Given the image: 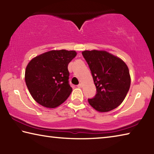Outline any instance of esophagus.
Returning <instances> with one entry per match:
<instances>
[{
    "instance_id": "obj_1",
    "label": "esophagus",
    "mask_w": 154,
    "mask_h": 154,
    "mask_svg": "<svg viewBox=\"0 0 154 154\" xmlns=\"http://www.w3.org/2000/svg\"><path fill=\"white\" fill-rule=\"evenodd\" d=\"M82 83H79V85H77V88H82Z\"/></svg>"
}]
</instances>
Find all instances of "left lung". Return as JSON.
Segmentation results:
<instances>
[{
  "instance_id": "obj_1",
  "label": "left lung",
  "mask_w": 154,
  "mask_h": 154,
  "mask_svg": "<svg viewBox=\"0 0 154 154\" xmlns=\"http://www.w3.org/2000/svg\"><path fill=\"white\" fill-rule=\"evenodd\" d=\"M96 94L88 98L90 105L100 112L113 110L123 102L130 86L129 70L120 58L105 51H84Z\"/></svg>"
}]
</instances>
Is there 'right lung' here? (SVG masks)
<instances>
[{"label": "right lung", "instance_id": "1", "mask_svg": "<svg viewBox=\"0 0 154 154\" xmlns=\"http://www.w3.org/2000/svg\"><path fill=\"white\" fill-rule=\"evenodd\" d=\"M75 51L52 50L35 57L27 65L25 82L31 96L41 105L54 108L71 94L68 65Z\"/></svg>", "mask_w": 154, "mask_h": 154}]
</instances>
